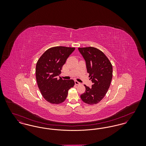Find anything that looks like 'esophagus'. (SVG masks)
Instances as JSON below:
<instances>
[{"instance_id": "1", "label": "esophagus", "mask_w": 146, "mask_h": 146, "mask_svg": "<svg viewBox=\"0 0 146 146\" xmlns=\"http://www.w3.org/2000/svg\"><path fill=\"white\" fill-rule=\"evenodd\" d=\"M74 83H75V84H76V85H79V84H80L79 82H78L77 80H75V81H74Z\"/></svg>"}]
</instances>
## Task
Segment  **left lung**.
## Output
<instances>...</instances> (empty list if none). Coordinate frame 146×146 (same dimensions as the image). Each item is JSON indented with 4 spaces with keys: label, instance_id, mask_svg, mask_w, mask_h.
<instances>
[{
    "label": "left lung",
    "instance_id": "1",
    "mask_svg": "<svg viewBox=\"0 0 146 146\" xmlns=\"http://www.w3.org/2000/svg\"><path fill=\"white\" fill-rule=\"evenodd\" d=\"M78 50L85 61L87 72L93 84L90 88L84 85L86 90L80 98L87 104H97L104 97L110 86L112 65L104 52L95 48H79Z\"/></svg>",
    "mask_w": 146,
    "mask_h": 146
}]
</instances>
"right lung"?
Listing matches in <instances>:
<instances>
[{
    "mask_svg": "<svg viewBox=\"0 0 146 146\" xmlns=\"http://www.w3.org/2000/svg\"><path fill=\"white\" fill-rule=\"evenodd\" d=\"M74 48L56 46L47 50L36 64L35 74L38 88L43 97L51 104H60L66 99L68 91L73 87L72 79L63 80L57 76Z\"/></svg>",
    "mask_w": 146,
    "mask_h": 146,
    "instance_id": "add662e5",
    "label": "right lung"
}]
</instances>
